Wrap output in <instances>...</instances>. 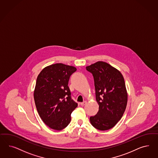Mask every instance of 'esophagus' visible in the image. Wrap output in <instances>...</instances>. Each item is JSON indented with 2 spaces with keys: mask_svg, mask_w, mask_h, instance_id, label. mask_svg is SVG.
I'll list each match as a JSON object with an SVG mask.
<instances>
[{
  "mask_svg": "<svg viewBox=\"0 0 158 158\" xmlns=\"http://www.w3.org/2000/svg\"><path fill=\"white\" fill-rule=\"evenodd\" d=\"M86 103H87V101H84V102H81V103H80V105L83 106H84Z\"/></svg>",
  "mask_w": 158,
  "mask_h": 158,
  "instance_id": "esophagus-1",
  "label": "esophagus"
}]
</instances>
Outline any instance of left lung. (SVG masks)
I'll use <instances>...</instances> for the list:
<instances>
[{
	"mask_svg": "<svg viewBox=\"0 0 158 158\" xmlns=\"http://www.w3.org/2000/svg\"><path fill=\"white\" fill-rule=\"evenodd\" d=\"M94 79L99 110L90 117L92 125L105 131L113 127L122 117L127 103V92L122 73L104 61L86 67Z\"/></svg>",
	"mask_w": 158,
	"mask_h": 158,
	"instance_id": "1",
	"label": "left lung"
}]
</instances>
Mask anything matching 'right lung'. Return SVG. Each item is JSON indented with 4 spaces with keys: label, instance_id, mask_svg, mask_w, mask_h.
<instances>
[{
    "label": "right lung",
    "instance_id": "obj_1",
    "mask_svg": "<svg viewBox=\"0 0 158 158\" xmlns=\"http://www.w3.org/2000/svg\"><path fill=\"white\" fill-rule=\"evenodd\" d=\"M76 70L75 67L56 63L45 67L38 76L34 92L36 107L42 121L52 129L66 127L78 106L68 87L70 77Z\"/></svg>",
    "mask_w": 158,
    "mask_h": 158
}]
</instances>
